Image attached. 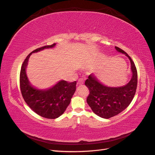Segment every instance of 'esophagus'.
<instances>
[{
  "instance_id": "34e87169",
  "label": "esophagus",
  "mask_w": 155,
  "mask_h": 155,
  "mask_svg": "<svg viewBox=\"0 0 155 155\" xmlns=\"http://www.w3.org/2000/svg\"><path fill=\"white\" fill-rule=\"evenodd\" d=\"M83 80L82 79H79V80H78V85H83Z\"/></svg>"
}]
</instances>
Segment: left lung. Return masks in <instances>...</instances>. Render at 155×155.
Returning a JSON list of instances; mask_svg holds the SVG:
<instances>
[{
	"mask_svg": "<svg viewBox=\"0 0 155 155\" xmlns=\"http://www.w3.org/2000/svg\"><path fill=\"white\" fill-rule=\"evenodd\" d=\"M115 48L125 54L130 60L133 72L130 81L124 87H109L102 85L91 74L85 83L90 92L87 98L88 105L96 115L106 119L118 114L129 105L135 95L138 83L137 70L133 61L125 51L117 46Z\"/></svg>",
	"mask_w": 155,
	"mask_h": 155,
	"instance_id": "left-lung-1",
	"label": "left lung"
}]
</instances>
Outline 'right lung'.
I'll return each mask as SVG.
<instances>
[{"instance_id":"1","label":"right lung","mask_w":155,"mask_h":155,"mask_svg":"<svg viewBox=\"0 0 155 155\" xmlns=\"http://www.w3.org/2000/svg\"><path fill=\"white\" fill-rule=\"evenodd\" d=\"M55 45L54 43L44 46L31 51L23 62L20 72V88L23 99L36 114L48 119L57 118L64 113L76 91V81L69 83L62 80L48 90H38L30 84L26 76V68L32 53L45 48H53Z\"/></svg>"}]
</instances>
